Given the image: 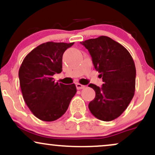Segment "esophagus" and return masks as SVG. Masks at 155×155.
Masks as SVG:
<instances>
[{"instance_id": "esophagus-1", "label": "esophagus", "mask_w": 155, "mask_h": 155, "mask_svg": "<svg viewBox=\"0 0 155 155\" xmlns=\"http://www.w3.org/2000/svg\"><path fill=\"white\" fill-rule=\"evenodd\" d=\"M76 88H77V90H81V89H84L85 87L84 85L81 84H79V83L76 84Z\"/></svg>"}]
</instances>
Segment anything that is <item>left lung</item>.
<instances>
[{"label":"left lung","mask_w":155,"mask_h":155,"mask_svg":"<svg viewBox=\"0 0 155 155\" xmlns=\"http://www.w3.org/2000/svg\"><path fill=\"white\" fill-rule=\"evenodd\" d=\"M81 44L88 49L104 81L101 87L89 84L95 92L89 109L98 120H115L127 108L135 94L136 71L132 56L123 46L104 35Z\"/></svg>","instance_id":"left-lung-1"}]
</instances>
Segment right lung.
Returning <instances> with one entry per match:
<instances>
[{
    "instance_id": "add662e5",
    "label": "right lung",
    "mask_w": 155,
    "mask_h": 155,
    "mask_svg": "<svg viewBox=\"0 0 155 155\" xmlns=\"http://www.w3.org/2000/svg\"><path fill=\"white\" fill-rule=\"evenodd\" d=\"M74 43L49 41L35 47L23 60L19 70L25 102L37 118L54 121L67 111L75 95L74 84L54 82L53 75L62 71L63 54Z\"/></svg>"
}]
</instances>
